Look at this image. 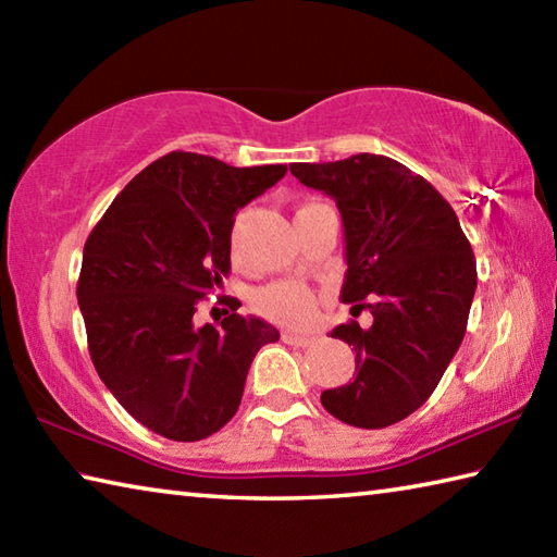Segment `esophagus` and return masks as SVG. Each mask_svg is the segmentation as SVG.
I'll return each instance as SVG.
<instances>
[{"label": "esophagus", "instance_id": "34e87169", "mask_svg": "<svg viewBox=\"0 0 557 557\" xmlns=\"http://www.w3.org/2000/svg\"><path fill=\"white\" fill-rule=\"evenodd\" d=\"M282 342L289 344V346H309V344H312V336H301V334L285 332V334H282Z\"/></svg>", "mask_w": 557, "mask_h": 557}]
</instances>
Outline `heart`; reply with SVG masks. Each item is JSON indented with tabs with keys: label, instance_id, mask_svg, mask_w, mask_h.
<instances>
[{
	"label": "heart",
	"instance_id": "obj_1",
	"mask_svg": "<svg viewBox=\"0 0 557 557\" xmlns=\"http://www.w3.org/2000/svg\"><path fill=\"white\" fill-rule=\"evenodd\" d=\"M309 206H319V203L317 201L305 203L301 209H309ZM256 307L262 317H268L277 324L307 326L314 317L317 299L312 289L305 285H297V282H275V285L258 292Z\"/></svg>",
	"mask_w": 557,
	"mask_h": 557
}]
</instances>
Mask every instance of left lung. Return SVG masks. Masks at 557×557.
I'll return each mask as SVG.
<instances>
[{
	"mask_svg": "<svg viewBox=\"0 0 557 557\" xmlns=\"http://www.w3.org/2000/svg\"><path fill=\"white\" fill-rule=\"evenodd\" d=\"M301 184L332 196L344 221L342 301L373 324H338L356 375L322 393L346 425L379 430L408 418L437 388L467 332L476 262L457 213L428 178L383 154L289 164Z\"/></svg>",
	"mask_w": 557,
	"mask_h": 557,
	"instance_id": "left-lung-1",
	"label": "left lung"
}]
</instances>
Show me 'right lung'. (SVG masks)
<instances>
[{
  "instance_id": "obj_1",
  "label": "right lung",
  "mask_w": 557,
  "mask_h": 557,
  "mask_svg": "<svg viewBox=\"0 0 557 557\" xmlns=\"http://www.w3.org/2000/svg\"><path fill=\"white\" fill-rule=\"evenodd\" d=\"M285 164L231 166L169 152L122 188L83 248L78 305L92 366L132 418L196 442L238 410L260 346L275 326L235 314L194 326L199 299L231 270L235 213L285 176Z\"/></svg>"
}]
</instances>
